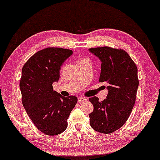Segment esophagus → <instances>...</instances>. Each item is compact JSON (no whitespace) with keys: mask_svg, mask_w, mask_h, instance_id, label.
Returning <instances> with one entry per match:
<instances>
[{"mask_svg":"<svg viewBox=\"0 0 160 160\" xmlns=\"http://www.w3.org/2000/svg\"><path fill=\"white\" fill-rule=\"evenodd\" d=\"M85 101H87V98H85V97H79V98H78V101L79 103H82V102H84Z\"/></svg>","mask_w":160,"mask_h":160,"instance_id":"esophagus-1","label":"esophagus"}]
</instances>
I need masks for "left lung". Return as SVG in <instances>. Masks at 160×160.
Masks as SVG:
<instances>
[{
    "label": "left lung",
    "mask_w": 160,
    "mask_h": 160,
    "mask_svg": "<svg viewBox=\"0 0 160 160\" xmlns=\"http://www.w3.org/2000/svg\"><path fill=\"white\" fill-rule=\"evenodd\" d=\"M101 62L100 82H107V98L89 99L92 112L89 115L91 127L96 132L110 134L123 126L135 103L139 85L138 68L126 51L109 47L90 48Z\"/></svg>",
    "instance_id": "left-lung-1"
}]
</instances>
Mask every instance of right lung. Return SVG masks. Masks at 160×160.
<instances>
[{
  "label": "right lung",
  "instance_id": "right-lung-1",
  "mask_svg": "<svg viewBox=\"0 0 160 160\" xmlns=\"http://www.w3.org/2000/svg\"><path fill=\"white\" fill-rule=\"evenodd\" d=\"M72 54L69 49L47 48L34 53L22 67V105L36 127L48 135H57L67 128V120L77 103L76 96H62L52 86L59 79L60 67Z\"/></svg>",
  "mask_w": 160,
  "mask_h": 160
}]
</instances>
